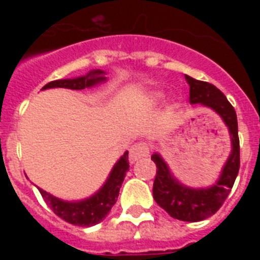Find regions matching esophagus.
Masks as SVG:
<instances>
[{"label": "esophagus", "instance_id": "34e87169", "mask_svg": "<svg viewBox=\"0 0 260 260\" xmlns=\"http://www.w3.org/2000/svg\"><path fill=\"white\" fill-rule=\"evenodd\" d=\"M150 152V148L144 143H135L134 146H131L129 148V159L131 162H136L139 159L146 158Z\"/></svg>", "mask_w": 260, "mask_h": 260}]
</instances>
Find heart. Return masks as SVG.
<instances>
[{
    "instance_id": "obj_1",
    "label": "heart",
    "mask_w": 260,
    "mask_h": 260,
    "mask_svg": "<svg viewBox=\"0 0 260 260\" xmlns=\"http://www.w3.org/2000/svg\"><path fill=\"white\" fill-rule=\"evenodd\" d=\"M160 97H162V93H152L150 95V100L152 102H156V101H159V100H160Z\"/></svg>"
}]
</instances>
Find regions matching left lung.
Listing matches in <instances>:
<instances>
[{
	"mask_svg": "<svg viewBox=\"0 0 260 260\" xmlns=\"http://www.w3.org/2000/svg\"><path fill=\"white\" fill-rule=\"evenodd\" d=\"M185 78L190 86V104H201L214 110L228 126L232 142V151L222 167L220 178L213 186L205 189H193L182 185L171 174L160 155L154 154L151 156L158 169L152 187L156 204L171 217L182 221L196 222L216 213L228 197L240 167V146L236 112L225 95L212 83L197 81L189 75H185Z\"/></svg>",
	"mask_w": 260,
	"mask_h": 260,
	"instance_id": "left-lung-1",
	"label": "left lung"
}]
</instances>
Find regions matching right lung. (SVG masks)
I'll return each instance as SVG.
<instances>
[{"label":"right lung","mask_w":260,"mask_h":260,"mask_svg":"<svg viewBox=\"0 0 260 260\" xmlns=\"http://www.w3.org/2000/svg\"><path fill=\"white\" fill-rule=\"evenodd\" d=\"M104 75H105V71L91 70L89 74L78 77V78L52 81L47 83L42 90L52 89V87L82 90L85 87H91L98 83L105 82L106 78ZM128 170H129V162H128V151H125L121 158L118 159V162L114 165L101 189L98 190L97 193H94L91 197L81 200V201L70 202L54 197L52 194L47 193L43 189H39V191L44 198V201L47 202V205L62 220L78 226H91L101 222L108 216L112 206L116 204L120 187Z\"/></svg>","instance_id":"add662e5"}]
</instances>
